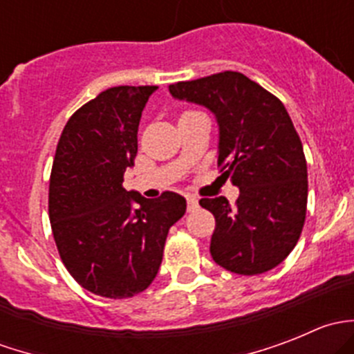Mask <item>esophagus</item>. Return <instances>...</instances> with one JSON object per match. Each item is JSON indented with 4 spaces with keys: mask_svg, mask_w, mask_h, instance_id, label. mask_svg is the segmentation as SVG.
Returning a JSON list of instances; mask_svg holds the SVG:
<instances>
[{
    "mask_svg": "<svg viewBox=\"0 0 354 354\" xmlns=\"http://www.w3.org/2000/svg\"><path fill=\"white\" fill-rule=\"evenodd\" d=\"M187 202H188V212H194V210L198 207V200L195 197H187Z\"/></svg>",
    "mask_w": 354,
    "mask_h": 354,
    "instance_id": "34e87169",
    "label": "esophagus"
}]
</instances>
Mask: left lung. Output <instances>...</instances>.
<instances>
[{
	"label": "left lung",
	"mask_w": 354,
	"mask_h": 354,
	"mask_svg": "<svg viewBox=\"0 0 354 354\" xmlns=\"http://www.w3.org/2000/svg\"><path fill=\"white\" fill-rule=\"evenodd\" d=\"M178 101L203 106L219 127L217 164L240 188L236 205L202 198L216 217L210 255L234 274L255 276L279 266L306 216V160L283 102L238 71L169 85Z\"/></svg>",
	"instance_id": "left-lung-1"
}]
</instances>
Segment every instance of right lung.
<instances>
[{
  "instance_id": "obj_1",
  "label": "right lung",
  "mask_w": 354,
  "mask_h": 354,
  "mask_svg": "<svg viewBox=\"0 0 354 354\" xmlns=\"http://www.w3.org/2000/svg\"><path fill=\"white\" fill-rule=\"evenodd\" d=\"M156 85L101 92L68 120L49 180V221L73 279L104 298H131L156 279L169 227L187 200L145 198L123 187L137 156L138 123Z\"/></svg>"
}]
</instances>
